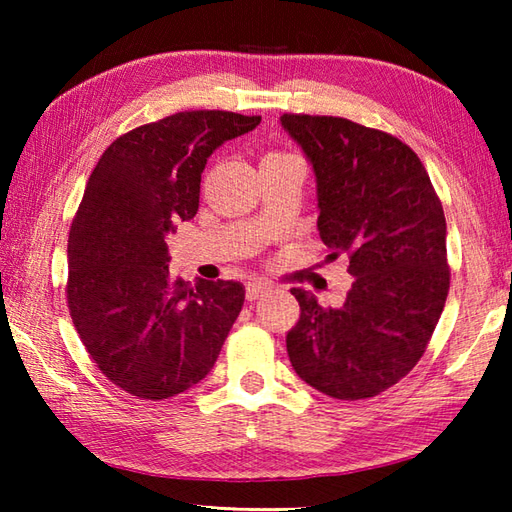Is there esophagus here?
<instances>
[{"instance_id": "1", "label": "esophagus", "mask_w": 512, "mask_h": 512, "mask_svg": "<svg viewBox=\"0 0 512 512\" xmlns=\"http://www.w3.org/2000/svg\"><path fill=\"white\" fill-rule=\"evenodd\" d=\"M268 290H273V284H270V281H266V279H253V281H248V284H246V297L250 301H255L259 297H264Z\"/></svg>"}]
</instances>
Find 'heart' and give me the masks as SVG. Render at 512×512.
<instances>
[{
	"mask_svg": "<svg viewBox=\"0 0 512 512\" xmlns=\"http://www.w3.org/2000/svg\"><path fill=\"white\" fill-rule=\"evenodd\" d=\"M286 151H270V154H266V156H284Z\"/></svg>",
	"mask_w": 512,
	"mask_h": 512,
	"instance_id": "obj_1",
	"label": "heart"
}]
</instances>
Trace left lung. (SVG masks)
Wrapping results in <instances>:
<instances>
[{"label":"left lung","mask_w":512,"mask_h":512,"mask_svg":"<svg viewBox=\"0 0 512 512\" xmlns=\"http://www.w3.org/2000/svg\"><path fill=\"white\" fill-rule=\"evenodd\" d=\"M312 162L319 235L350 257L341 308L292 288L299 321L286 336L299 378L339 400L396 385L422 358L449 295L447 222L420 158L396 136L339 116L284 114Z\"/></svg>","instance_id":"8db88e82"}]
</instances>
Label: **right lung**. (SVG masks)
Masks as SVG:
<instances>
[{
	"label": "right lung",
	"instance_id": "add662e5",
	"mask_svg": "<svg viewBox=\"0 0 512 512\" xmlns=\"http://www.w3.org/2000/svg\"><path fill=\"white\" fill-rule=\"evenodd\" d=\"M262 116L178 112L118 136L85 187L68 237L70 317L96 367L127 394L165 400L211 372L246 290L169 275L167 233L198 213L206 158Z\"/></svg>",
	"mask_w": 512,
	"mask_h": 512
}]
</instances>
